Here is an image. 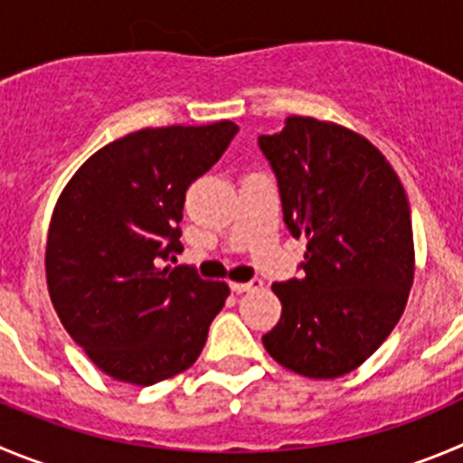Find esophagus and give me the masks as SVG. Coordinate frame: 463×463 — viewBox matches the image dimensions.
Returning <instances> with one entry per match:
<instances>
[{
	"label": "esophagus",
	"instance_id": "34e87169",
	"mask_svg": "<svg viewBox=\"0 0 463 463\" xmlns=\"http://www.w3.org/2000/svg\"><path fill=\"white\" fill-rule=\"evenodd\" d=\"M260 288H262V280H258V279L249 280V283H231V290L237 292V295H241V292L260 290Z\"/></svg>",
	"mask_w": 463,
	"mask_h": 463
}]
</instances>
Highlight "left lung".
I'll use <instances>...</instances> for the list:
<instances>
[{"label":"left lung","mask_w":463,"mask_h":463,"mask_svg":"<svg viewBox=\"0 0 463 463\" xmlns=\"http://www.w3.org/2000/svg\"><path fill=\"white\" fill-rule=\"evenodd\" d=\"M283 222L306 237L299 279L274 283L283 313L262 345L283 368L335 379L373 356L413 283L411 210L397 173L361 134L288 116L258 137Z\"/></svg>","instance_id":"1"}]
</instances>
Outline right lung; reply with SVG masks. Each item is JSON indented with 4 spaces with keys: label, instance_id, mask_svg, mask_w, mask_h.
Instances as JSON below:
<instances>
[{
    "label": "right lung",
    "instance_id": "obj_1",
    "mask_svg": "<svg viewBox=\"0 0 463 463\" xmlns=\"http://www.w3.org/2000/svg\"><path fill=\"white\" fill-rule=\"evenodd\" d=\"M240 132L231 120L139 129L90 155L66 184L47 235L52 304L109 377L153 386L203 352L231 295L194 267H162L180 244L184 194Z\"/></svg>",
    "mask_w": 463,
    "mask_h": 463
}]
</instances>
